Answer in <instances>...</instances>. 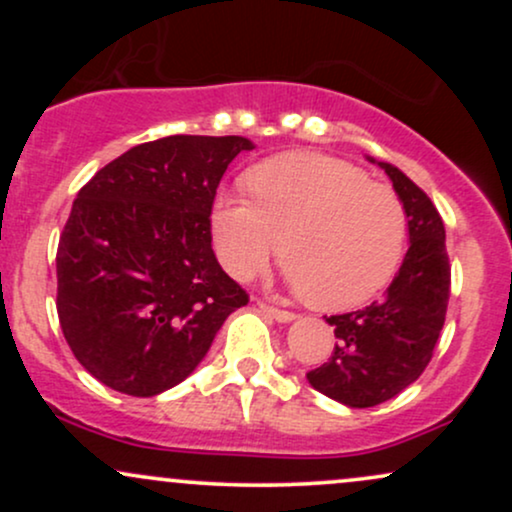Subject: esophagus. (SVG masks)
Listing matches in <instances>:
<instances>
[{
    "mask_svg": "<svg viewBox=\"0 0 512 512\" xmlns=\"http://www.w3.org/2000/svg\"><path fill=\"white\" fill-rule=\"evenodd\" d=\"M257 305H260V310H262L264 315L274 317L276 322H291L293 317H296V315L291 313V310H281V308H274V305H269V303H264V301H260V303H257Z\"/></svg>",
    "mask_w": 512,
    "mask_h": 512,
    "instance_id": "1",
    "label": "esophagus"
}]
</instances>
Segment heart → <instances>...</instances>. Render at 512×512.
Here are the masks:
<instances>
[{"label": "heart", "instance_id": "b5f03b06", "mask_svg": "<svg viewBox=\"0 0 512 512\" xmlns=\"http://www.w3.org/2000/svg\"><path fill=\"white\" fill-rule=\"evenodd\" d=\"M250 197L219 195L211 236L228 274L245 281L281 252L313 308L349 310L385 289L407 240V211L383 182L339 158L293 151L248 173Z\"/></svg>", "mask_w": 512, "mask_h": 512}]
</instances>
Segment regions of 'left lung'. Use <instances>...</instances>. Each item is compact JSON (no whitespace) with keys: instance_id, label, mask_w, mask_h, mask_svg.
<instances>
[{"instance_id":"1","label":"left lung","mask_w":512,"mask_h":512,"mask_svg":"<svg viewBox=\"0 0 512 512\" xmlns=\"http://www.w3.org/2000/svg\"><path fill=\"white\" fill-rule=\"evenodd\" d=\"M378 166L407 211L409 250L380 301L327 317L337 344L330 361L308 373L317 392L351 409L383 404L424 373L450 298V260L438 209L402 170L390 163Z\"/></svg>"}]
</instances>
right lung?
<instances>
[{"label": "right lung", "instance_id": "right-lung-1", "mask_svg": "<svg viewBox=\"0 0 512 512\" xmlns=\"http://www.w3.org/2000/svg\"><path fill=\"white\" fill-rule=\"evenodd\" d=\"M245 137L134 146L76 195L57 245V315L76 361L132 397L170 390L248 305L211 250V207Z\"/></svg>", "mask_w": 512, "mask_h": 512}]
</instances>
